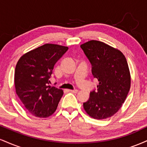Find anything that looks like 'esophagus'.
I'll return each instance as SVG.
<instances>
[{"label":"esophagus","instance_id":"1","mask_svg":"<svg viewBox=\"0 0 147 147\" xmlns=\"http://www.w3.org/2000/svg\"><path fill=\"white\" fill-rule=\"evenodd\" d=\"M69 91L71 92H73V93H77L78 92V90H70Z\"/></svg>","mask_w":147,"mask_h":147}]
</instances>
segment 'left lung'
<instances>
[{"instance_id":"1","label":"left lung","mask_w":147,"mask_h":147,"mask_svg":"<svg viewBox=\"0 0 147 147\" xmlns=\"http://www.w3.org/2000/svg\"><path fill=\"white\" fill-rule=\"evenodd\" d=\"M92 64L99 82L90 92L84 109L90 117L104 119L114 115L123 105L131 88V74L126 57L119 50L104 42L91 40L80 45Z\"/></svg>"}]
</instances>
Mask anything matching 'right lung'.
<instances>
[{"label":"right lung","mask_w":147,"mask_h":147,"mask_svg":"<svg viewBox=\"0 0 147 147\" xmlns=\"http://www.w3.org/2000/svg\"><path fill=\"white\" fill-rule=\"evenodd\" d=\"M68 48L46 43L22 55L14 72L16 92L25 109L37 117H48L58 106L63 91L48 86L57 61Z\"/></svg>","instance_id":"right-lung-1"}]
</instances>
